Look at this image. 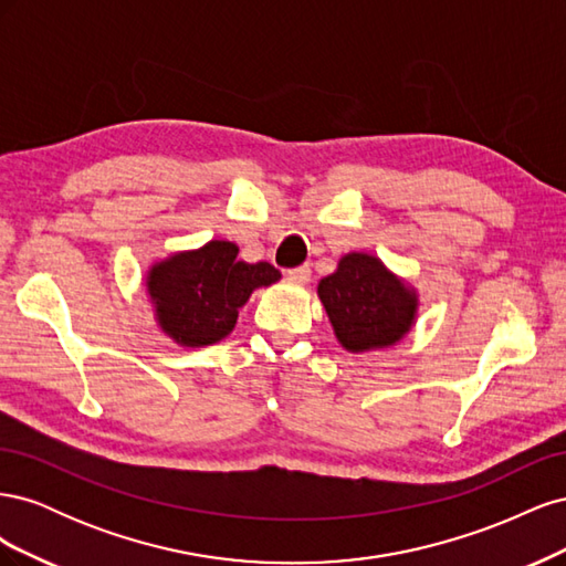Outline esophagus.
<instances>
[{
    "label": "esophagus",
    "instance_id": "34e87169",
    "mask_svg": "<svg viewBox=\"0 0 566 566\" xmlns=\"http://www.w3.org/2000/svg\"><path fill=\"white\" fill-rule=\"evenodd\" d=\"M287 276L293 279V281H297V283H310V279H312V269H310V264L297 266V269H290V271H287Z\"/></svg>",
    "mask_w": 566,
    "mask_h": 566
}]
</instances>
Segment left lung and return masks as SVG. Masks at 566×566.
Segmentation results:
<instances>
[{
	"label": "left lung",
	"mask_w": 566,
	"mask_h": 566,
	"mask_svg": "<svg viewBox=\"0 0 566 566\" xmlns=\"http://www.w3.org/2000/svg\"><path fill=\"white\" fill-rule=\"evenodd\" d=\"M318 297L337 342L352 354L397 345L413 328L420 304L416 287L366 252L342 256L321 279Z\"/></svg>",
	"instance_id": "8db88e82"
}]
</instances>
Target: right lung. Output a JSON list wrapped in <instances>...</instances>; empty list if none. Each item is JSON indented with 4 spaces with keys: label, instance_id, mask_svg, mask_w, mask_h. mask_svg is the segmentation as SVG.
Instances as JSON below:
<instances>
[{
    "label": "right lung",
    "instance_id": "obj_1",
    "mask_svg": "<svg viewBox=\"0 0 566 566\" xmlns=\"http://www.w3.org/2000/svg\"><path fill=\"white\" fill-rule=\"evenodd\" d=\"M276 281L281 271L269 262L248 264L238 260L235 243L210 241L153 264L146 293L160 331L179 347L196 349L224 339L254 290Z\"/></svg>",
    "mask_w": 566,
    "mask_h": 566
}]
</instances>
